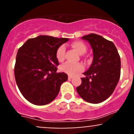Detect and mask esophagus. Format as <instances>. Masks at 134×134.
<instances>
[{"label":"esophagus","instance_id":"1","mask_svg":"<svg viewBox=\"0 0 134 134\" xmlns=\"http://www.w3.org/2000/svg\"><path fill=\"white\" fill-rule=\"evenodd\" d=\"M72 77H73V76H72V75H69V77H68L69 79H71Z\"/></svg>","mask_w":134,"mask_h":134}]
</instances>
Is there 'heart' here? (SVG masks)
I'll list each match as a JSON object with an SVG mask.
<instances>
[{"mask_svg":"<svg viewBox=\"0 0 134 134\" xmlns=\"http://www.w3.org/2000/svg\"><path fill=\"white\" fill-rule=\"evenodd\" d=\"M71 47L79 54H83L86 52V47L80 41H76L72 42L70 44ZM65 48L64 45L60 46L58 48L56 52V57L58 61H62L65 56ZM84 69L83 65L81 64H70L67 62L62 65L60 67L61 71L65 72L69 75H74L77 72H81Z\"/></svg>","mask_w":134,"mask_h":134,"instance_id":"obj_1","label":"heart"}]
</instances>
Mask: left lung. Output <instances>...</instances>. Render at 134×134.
<instances>
[{
    "label": "left lung",
    "mask_w": 134,
    "mask_h": 134,
    "mask_svg": "<svg viewBox=\"0 0 134 134\" xmlns=\"http://www.w3.org/2000/svg\"><path fill=\"white\" fill-rule=\"evenodd\" d=\"M82 38L91 46L93 60L76 90L87 102L99 103L111 96L119 81L120 57L113 43L100 35L91 33Z\"/></svg>",
    "instance_id": "left-lung-1"
}]
</instances>
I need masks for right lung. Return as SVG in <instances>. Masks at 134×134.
Segmentation results:
<instances>
[{
	"mask_svg": "<svg viewBox=\"0 0 134 134\" xmlns=\"http://www.w3.org/2000/svg\"><path fill=\"white\" fill-rule=\"evenodd\" d=\"M69 38L40 35L30 38L20 47L16 55L14 76L23 96L32 104L45 105L55 99L60 86L68 79L57 72L58 48Z\"/></svg>",
	"mask_w": 134,
	"mask_h": 134,
	"instance_id": "right-lung-1",
	"label": "right lung"
}]
</instances>
